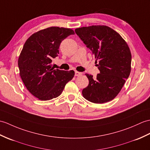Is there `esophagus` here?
Wrapping results in <instances>:
<instances>
[{"instance_id":"obj_1","label":"esophagus","mask_w":150,"mask_h":150,"mask_svg":"<svg viewBox=\"0 0 150 150\" xmlns=\"http://www.w3.org/2000/svg\"><path fill=\"white\" fill-rule=\"evenodd\" d=\"M82 75V73L81 72H79L77 71H75V76H80V75Z\"/></svg>"}]
</instances>
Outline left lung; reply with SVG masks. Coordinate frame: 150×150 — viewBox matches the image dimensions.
Segmentation results:
<instances>
[{"instance_id":"1","label":"left lung","mask_w":150,"mask_h":150,"mask_svg":"<svg viewBox=\"0 0 150 150\" xmlns=\"http://www.w3.org/2000/svg\"><path fill=\"white\" fill-rule=\"evenodd\" d=\"M75 33L92 51L100 70L96 78L86 74L89 85L82 90L83 98L95 103L112 100L122 89L131 71L132 55L119 33L106 25L82 27Z\"/></svg>"}]
</instances>
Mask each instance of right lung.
I'll return each instance as SVG.
<instances>
[{
	"label": "right lung",
	"mask_w": 150,
	"mask_h": 150,
	"mask_svg": "<svg viewBox=\"0 0 150 150\" xmlns=\"http://www.w3.org/2000/svg\"><path fill=\"white\" fill-rule=\"evenodd\" d=\"M74 34L69 28L50 27L33 34L25 41L18 61L20 75L36 98L43 101L57 98L74 78V70L54 69L52 61L59 54L61 41Z\"/></svg>",
	"instance_id": "obj_1"
}]
</instances>
